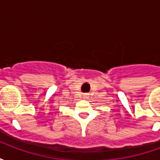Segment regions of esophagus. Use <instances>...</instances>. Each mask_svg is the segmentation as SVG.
<instances>
[{"label":"esophagus","mask_w":160,"mask_h":160,"mask_svg":"<svg viewBox=\"0 0 160 160\" xmlns=\"http://www.w3.org/2000/svg\"><path fill=\"white\" fill-rule=\"evenodd\" d=\"M83 98H84V99H87V98H88V96L86 94V95H84Z\"/></svg>","instance_id":"esophagus-1"}]
</instances>
